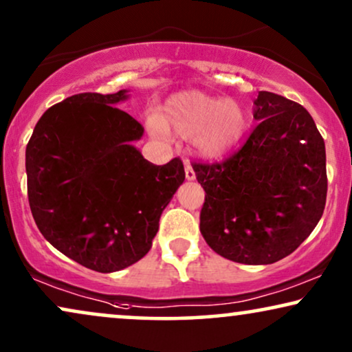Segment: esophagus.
Masks as SVG:
<instances>
[{"label":"esophagus","instance_id":"34e87169","mask_svg":"<svg viewBox=\"0 0 352 352\" xmlns=\"http://www.w3.org/2000/svg\"><path fill=\"white\" fill-rule=\"evenodd\" d=\"M185 177H186V180H195L196 179V173L193 170V167H191L190 161H185Z\"/></svg>","mask_w":352,"mask_h":352}]
</instances>
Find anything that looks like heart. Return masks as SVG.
<instances>
[{"instance_id": "heart-1", "label": "heart", "mask_w": 352, "mask_h": 352, "mask_svg": "<svg viewBox=\"0 0 352 352\" xmlns=\"http://www.w3.org/2000/svg\"><path fill=\"white\" fill-rule=\"evenodd\" d=\"M248 112L240 102L209 96L201 91H182L164 106L162 117L151 116L148 127L156 137L168 132L191 138L201 156L217 159L230 153L245 137Z\"/></svg>"}]
</instances>
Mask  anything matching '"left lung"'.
Here are the masks:
<instances>
[{
    "instance_id": "8db88e82",
    "label": "left lung",
    "mask_w": 352,
    "mask_h": 352,
    "mask_svg": "<svg viewBox=\"0 0 352 352\" xmlns=\"http://www.w3.org/2000/svg\"><path fill=\"white\" fill-rule=\"evenodd\" d=\"M259 122L220 164H193L206 191L201 235L225 259L274 264L311 235L327 199L325 143L301 104L270 91L254 101Z\"/></svg>"
}]
</instances>
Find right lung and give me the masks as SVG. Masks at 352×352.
<instances>
[{
  "label": "right lung",
  "mask_w": 352,
  "mask_h": 352,
  "mask_svg": "<svg viewBox=\"0 0 352 352\" xmlns=\"http://www.w3.org/2000/svg\"><path fill=\"white\" fill-rule=\"evenodd\" d=\"M127 93L65 98L40 117L25 149L27 193L41 235L101 274L146 256L185 180L179 157L154 166L132 144L144 129L116 107Z\"/></svg>",
  "instance_id": "1"
}]
</instances>
